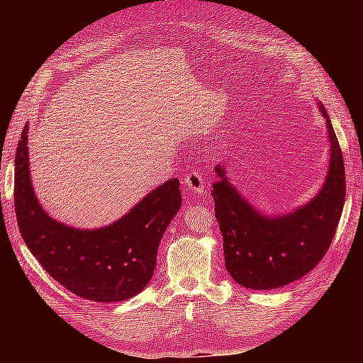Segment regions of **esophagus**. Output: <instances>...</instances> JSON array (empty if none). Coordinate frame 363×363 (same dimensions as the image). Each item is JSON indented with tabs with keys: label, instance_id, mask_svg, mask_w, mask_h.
I'll return each instance as SVG.
<instances>
[{
	"label": "esophagus",
	"instance_id": "1",
	"mask_svg": "<svg viewBox=\"0 0 363 363\" xmlns=\"http://www.w3.org/2000/svg\"><path fill=\"white\" fill-rule=\"evenodd\" d=\"M185 186L196 196H203V193L206 191V186L203 182V177L199 174V172H191V174L186 175L185 179Z\"/></svg>",
	"mask_w": 363,
	"mask_h": 363
}]
</instances>
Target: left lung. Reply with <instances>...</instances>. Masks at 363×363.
Listing matches in <instances>:
<instances>
[{
  "label": "left lung",
  "mask_w": 363,
  "mask_h": 363,
  "mask_svg": "<svg viewBox=\"0 0 363 363\" xmlns=\"http://www.w3.org/2000/svg\"><path fill=\"white\" fill-rule=\"evenodd\" d=\"M330 164L325 181L306 204L282 215H266L230 182L216 164L212 197L223 237L225 268L245 289L274 290L311 272L330 249L346 199L342 152L327 114Z\"/></svg>",
  "instance_id": "obj_1"
}]
</instances>
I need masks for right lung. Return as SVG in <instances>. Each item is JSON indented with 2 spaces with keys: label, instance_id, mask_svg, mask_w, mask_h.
Returning <instances> with one entry per match:
<instances>
[{
  "label": "right lung",
  "instance_id": "obj_1",
  "mask_svg": "<svg viewBox=\"0 0 363 363\" xmlns=\"http://www.w3.org/2000/svg\"><path fill=\"white\" fill-rule=\"evenodd\" d=\"M28 130L26 123L17 144L14 208L30 253L57 282L82 298L114 303L141 293L156 269L166 228L182 206L179 179L159 185L107 226L74 228L52 219L35 196Z\"/></svg>",
  "mask_w": 363,
  "mask_h": 363
}]
</instances>
